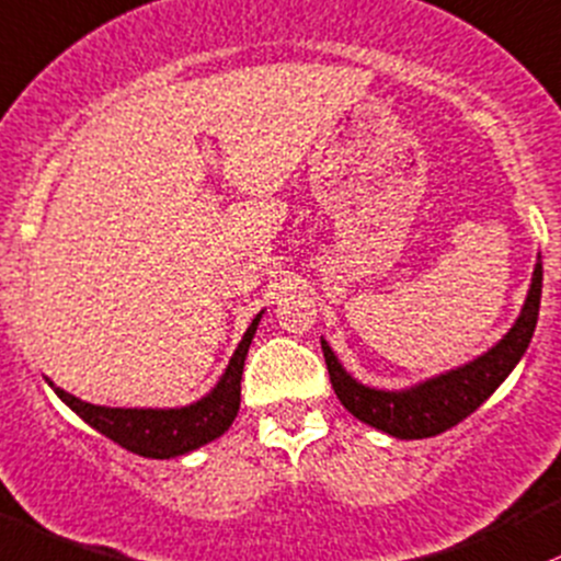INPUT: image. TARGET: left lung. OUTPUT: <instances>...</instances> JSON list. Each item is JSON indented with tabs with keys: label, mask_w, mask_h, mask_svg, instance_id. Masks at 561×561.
Returning <instances> with one entry per match:
<instances>
[{
	"label": "left lung",
	"mask_w": 561,
	"mask_h": 561,
	"mask_svg": "<svg viewBox=\"0 0 561 561\" xmlns=\"http://www.w3.org/2000/svg\"><path fill=\"white\" fill-rule=\"evenodd\" d=\"M540 288H543V264L538 262L522 316L516 318L514 329L492 351H486L471 364L460 366V369H451L447 375L433 377L409 390H375L355 382L342 369L331 347L321 340L336 399L360 423L390 433L396 438H431L449 431L490 399L497 385L519 364L529 340H533L535 323H538Z\"/></svg>",
	"instance_id": "obj_1"
}]
</instances>
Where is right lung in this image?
Instances as JSON below:
<instances>
[{"mask_svg": "<svg viewBox=\"0 0 561 561\" xmlns=\"http://www.w3.org/2000/svg\"><path fill=\"white\" fill-rule=\"evenodd\" d=\"M259 318H262V312L251 321V327L243 334V340H240L238 351H234L219 385L210 390L206 399L190 403V407L110 409L80 401L77 396L66 393L61 388H56V393L90 427L104 433L106 438H112L123 449L136 451L141 457H152V460H168V457L186 455V451L219 438L232 425V420L238 417L240 377H243L245 355H249V345L256 334Z\"/></svg>", "mask_w": 561, "mask_h": 561, "instance_id": "add662e5", "label": "right lung"}]
</instances>
